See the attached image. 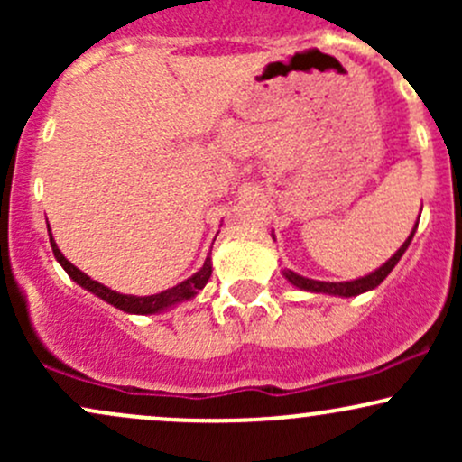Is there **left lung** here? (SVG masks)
Instances as JSON below:
<instances>
[{
	"label": "left lung",
	"instance_id": "1",
	"mask_svg": "<svg viewBox=\"0 0 462 462\" xmlns=\"http://www.w3.org/2000/svg\"><path fill=\"white\" fill-rule=\"evenodd\" d=\"M415 227H417V226H415ZM412 235H415V230H412ZM412 235L406 238V241H404V245H402L400 249H397V252H395V256H391L389 261H386V263L383 264V267H380V269H375L374 273L365 275V278H358V280H354V282H319V280H309V278H301V275L293 273V272H289V269H286L284 275H286V280H289L291 284L300 286V289H306V291H315V293H332V295H341V298H352V295H360V293H365V291H369V289H375V286H378L380 282H383V280L386 278V275H389L391 272H393V267H395V264L400 263L402 254H404V252H406V247L411 245V241H412Z\"/></svg>",
	"mask_w": 462,
	"mask_h": 462
}]
</instances>
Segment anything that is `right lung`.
Returning a JSON list of instances; mask_svg holds the SVG:
<instances>
[{
  "mask_svg": "<svg viewBox=\"0 0 462 462\" xmlns=\"http://www.w3.org/2000/svg\"><path fill=\"white\" fill-rule=\"evenodd\" d=\"M50 241H51V249H54V256L58 258V263H60L62 267H65V272L71 275V278L76 280L79 286L88 289V291H91V293L97 295V298H102V300L108 301V304L116 306V309H121V310H125V312H134V315H150V312L164 310V309H167V306L176 304V301L193 298V295L198 293L201 286L208 282L210 273H213V267H210V258H206L204 267H201L198 273L190 275L189 280H184L182 284L173 286V289L162 291V293H158V295H147V298H136V295H121V293H115V291L106 289L104 284L95 282V280L88 278L87 273H82L78 267H73V264L69 263L65 256H62L60 249L56 247L54 238H50Z\"/></svg>",
  "mask_w": 462,
  "mask_h": 462,
  "instance_id": "obj_1",
  "label": "right lung"
}]
</instances>
